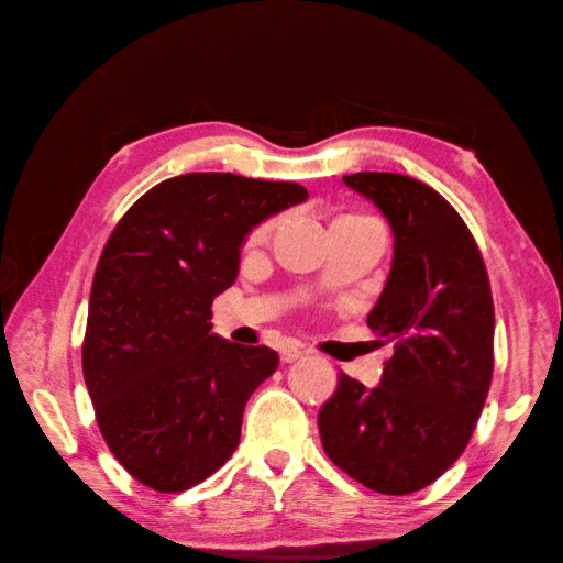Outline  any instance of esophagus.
I'll return each instance as SVG.
<instances>
[{
	"instance_id": "34e87169",
	"label": "esophagus",
	"mask_w": 563,
	"mask_h": 563,
	"mask_svg": "<svg viewBox=\"0 0 563 563\" xmlns=\"http://www.w3.org/2000/svg\"><path fill=\"white\" fill-rule=\"evenodd\" d=\"M302 350H300V344H295V342H288L280 350V360L285 362V364H292V362H298V360H302Z\"/></svg>"
}]
</instances>
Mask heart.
Returning <instances> with one entry per match:
<instances>
[{"label":"heart","mask_w":563,"mask_h":563,"mask_svg":"<svg viewBox=\"0 0 563 563\" xmlns=\"http://www.w3.org/2000/svg\"><path fill=\"white\" fill-rule=\"evenodd\" d=\"M265 229H268V227H263V229H261V233H263V231H265Z\"/></svg>","instance_id":"obj_1"}]
</instances>
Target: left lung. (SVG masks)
<instances>
[{
  "label": "left lung",
  "instance_id": "1",
  "mask_svg": "<svg viewBox=\"0 0 563 563\" xmlns=\"http://www.w3.org/2000/svg\"><path fill=\"white\" fill-rule=\"evenodd\" d=\"M394 231V261L366 317L394 344L382 384L340 374L317 426L327 457L384 495L418 493L463 455L493 382V292L473 233L441 194L406 175L356 172Z\"/></svg>",
  "mask_w": 563,
  "mask_h": 563
}]
</instances>
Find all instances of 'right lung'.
Instances as JSON below:
<instances>
[{
	"instance_id": "1",
	"label": "right lung",
	"mask_w": 563,
	"mask_h": 563,
	"mask_svg": "<svg viewBox=\"0 0 563 563\" xmlns=\"http://www.w3.org/2000/svg\"><path fill=\"white\" fill-rule=\"evenodd\" d=\"M305 199L295 181L191 172L142 194L110 233L84 376L110 453L137 483L184 493L236 451L243 408L278 354L211 334V302L236 280L253 227Z\"/></svg>"
}]
</instances>
